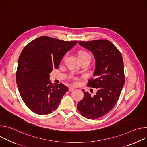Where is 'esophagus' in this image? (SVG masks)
I'll use <instances>...</instances> for the list:
<instances>
[{
    "mask_svg": "<svg viewBox=\"0 0 147 147\" xmlns=\"http://www.w3.org/2000/svg\"><path fill=\"white\" fill-rule=\"evenodd\" d=\"M74 90H75V88H73V87H69V91L70 92V91H74Z\"/></svg>",
    "mask_w": 147,
    "mask_h": 147,
    "instance_id": "1",
    "label": "esophagus"
}]
</instances>
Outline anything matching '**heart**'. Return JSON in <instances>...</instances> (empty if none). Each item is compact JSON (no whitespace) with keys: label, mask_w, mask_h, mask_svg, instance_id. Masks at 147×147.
<instances>
[{"label":"heart","mask_w":147,"mask_h":147,"mask_svg":"<svg viewBox=\"0 0 147 147\" xmlns=\"http://www.w3.org/2000/svg\"><path fill=\"white\" fill-rule=\"evenodd\" d=\"M77 55L80 61H87L90 63L91 60V56L90 53L86 50H82V49L79 50L77 52ZM65 58V57L63 58V60H64Z\"/></svg>","instance_id":"b5f03b06"}]
</instances>
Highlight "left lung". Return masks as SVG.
<instances>
[{
  "instance_id": "obj_1",
  "label": "left lung",
  "mask_w": 147,
  "mask_h": 147,
  "mask_svg": "<svg viewBox=\"0 0 147 147\" xmlns=\"http://www.w3.org/2000/svg\"><path fill=\"white\" fill-rule=\"evenodd\" d=\"M90 50L96 60L94 77L87 86L97 89L95 95L84 91V98L77 104L81 115L89 119L101 117L111 111L117 103L124 84L123 60L119 49L108 40L79 41Z\"/></svg>"
}]
</instances>
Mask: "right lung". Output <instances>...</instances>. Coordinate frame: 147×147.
<instances>
[{"label": "right lung", "instance_id": "right-lung-1", "mask_svg": "<svg viewBox=\"0 0 147 147\" xmlns=\"http://www.w3.org/2000/svg\"><path fill=\"white\" fill-rule=\"evenodd\" d=\"M77 41H64L42 36L28 44L21 53L16 71L20 94L27 107L38 115L55 111L66 92L63 84L52 83L49 74Z\"/></svg>", "mask_w": 147, "mask_h": 147}]
</instances>
